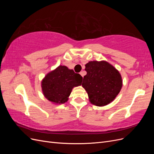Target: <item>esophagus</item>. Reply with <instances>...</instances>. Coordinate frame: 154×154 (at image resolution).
<instances>
[{"label": "esophagus", "mask_w": 154, "mask_h": 154, "mask_svg": "<svg viewBox=\"0 0 154 154\" xmlns=\"http://www.w3.org/2000/svg\"><path fill=\"white\" fill-rule=\"evenodd\" d=\"M80 74L82 75V77H83L85 76V71H81L80 72Z\"/></svg>", "instance_id": "1"}]
</instances>
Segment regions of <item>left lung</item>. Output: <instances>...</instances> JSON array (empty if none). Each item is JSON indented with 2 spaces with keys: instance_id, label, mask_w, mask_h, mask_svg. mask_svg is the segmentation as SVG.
Wrapping results in <instances>:
<instances>
[{
  "instance_id": "obj_1",
  "label": "left lung",
  "mask_w": 154,
  "mask_h": 154,
  "mask_svg": "<svg viewBox=\"0 0 154 154\" xmlns=\"http://www.w3.org/2000/svg\"><path fill=\"white\" fill-rule=\"evenodd\" d=\"M87 74L82 86L87 92L91 103L103 106L112 101L122 87L119 72L105 61L89 62L85 65Z\"/></svg>"
}]
</instances>
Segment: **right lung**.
Instances as JSON below:
<instances>
[{
  "mask_svg": "<svg viewBox=\"0 0 154 154\" xmlns=\"http://www.w3.org/2000/svg\"><path fill=\"white\" fill-rule=\"evenodd\" d=\"M82 79L80 74L72 69L60 66L48 74L42 82L43 93L50 101L64 103L68 100L72 88L82 84Z\"/></svg>",
  "mask_w": 154,
  "mask_h": 154,
  "instance_id": "obj_1",
  "label": "right lung"
}]
</instances>
